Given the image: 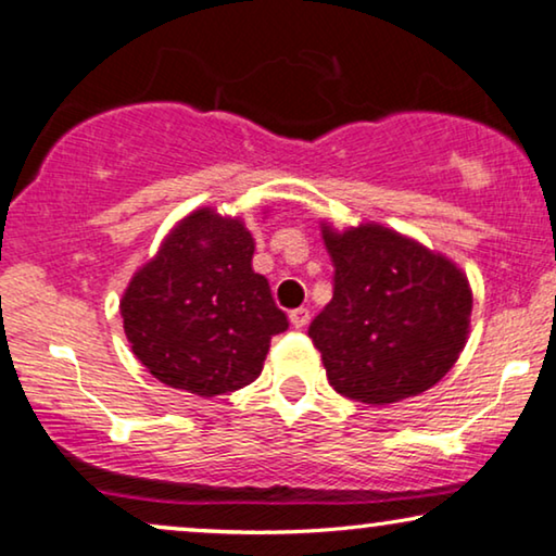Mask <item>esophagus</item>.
Here are the masks:
<instances>
[{"label":"esophagus","instance_id":"34e87169","mask_svg":"<svg viewBox=\"0 0 556 556\" xmlns=\"http://www.w3.org/2000/svg\"><path fill=\"white\" fill-rule=\"evenodd\" d=\"M311 321V311L308 308H293L291 311V324L295 326V329H303V326H306Z\"/></svg>","mask_w":556,"mask_h":556}]
</instances>
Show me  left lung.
I'll return each mask as SVG.
<instances>
[{
  "mask_svg": "<svg viewBox=\"0 0 556 556\" xmlns=\"http://www.w3.org/2000/svg\"><path fill=\"white\" fill-rule=\"evenodd\" d=\"M333 299L308 326L333 390L367 405L443 379L468 339V278L445 255L382 225L321 227Z\"/></svg>",
  "mask_w": 556,
  "mask_h": 556,
  "instance_id": "left-lung-1",
  "label": "left lung"
}]
</instances>
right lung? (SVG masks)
Returning <instances> with one entry per match:
<instances>
[{"label":"right lung","instance_id":"right-lung-1","mask_svg":"<svg viewBox=\"0 0 556 556\" xmlns=\"http://www.w3.org/2000/svg\"><path fill=\"white\" fill-rule=\"evenodd\" d=\"M253 250L242 219L202 207L134 273L121 318L136 359L159 382L215 397L261 375L270 339L288 329V318L253 270Z\"/></svg>","mask_w":556,"mask_h":556}]
</instances>
